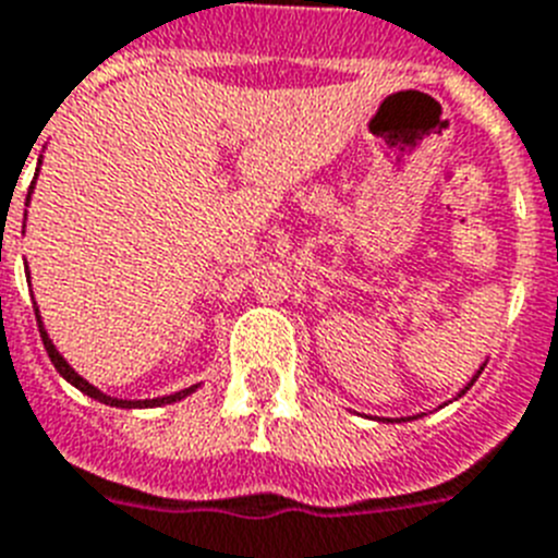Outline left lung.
Instances as JSON below:
<instances>
[{"mask_svg":"<svg viewBox=\"0 0 558 558\" xmlns=\"http://www.w3.org/2000/svg\"><path fill=\"white\" fill-rule=\"evenodd\" d=\"M481 373H483V367H481V371H477V376H481ZM477 376H474V379H472V381H469V385H466V387H463V390H460V393H458V396H463V393H466L469 387H472V385H474V381H477ZM385 421H390V418H385Z\"/></svg>","mask_w":558,"mask_h":558,"instance_id":"left-lung-1","label":"left lung"}]
</instances>
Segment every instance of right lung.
Masks as SVG:
<instances>
[{
  "instance_id": "right-lung-1",
  "label": "right lung",
  "mask_w": 558,
  "mask_h": 558,
  "mask_svg": "<svg viewBox=\"0 0 558 558\" xmlns=\"http://www.w3.org/2000/svg\"><path fill=\"white\" fill-rule=\"evenodd\" d=\"M36 312H38V308H36ZM36 319H38V331H41V342H45L47 356H50V362H52V365H56V371L61 373V376H64V379L70 381V385H75L77 390H81V393H86V396H92V399L104 401V404H111V407H159V404H171V401H177V399H185L187 393H193V390H196V385H193V387H187V390H182V393L162 396V399H145V401L111 399V396L100 393V390L95 385H89V381H86V379H81V376H77V373L72 371L70 365H66L64 356H61V353L56 351V345H52L50 337H47V331H45V326H41V317H38V314H36Z\"/></svg>"
}]
</instances>
